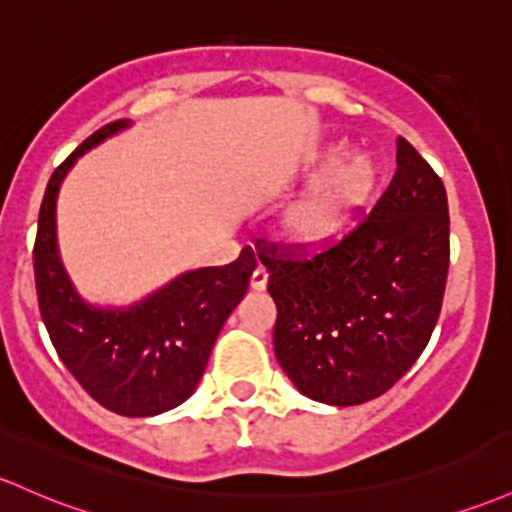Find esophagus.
<instances>
[{"label": "esophagus", "mask_w": 512, "mask_h": 512, "mask_svg": "<svg viewBox=\"0 0 512 512\" xmlns=\"http://www.w3.org/2000/svg\"><path fill=\"white\" fill-rule=\"evenodd\" d=\"M250 286L255 291H262L267 286V269L265 267H257L255 272H252V277H250Z\"/></svg>", "instance_id": "34e87169"}]
</instances>
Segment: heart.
<instances>
[{"label": "heart", "instance_id": "b5f03b06", "mask_svg": "<svg viewBox=\"0 0 512 512\" xmlns=\"http://www.w3.org/2000/svg\"><path fill=\"white\" fill-rule=\"evenodd\" d=\"M342 148L325 155L320 172H330L323 184L301 201L286 218V233L301 245H323L350 223L376 184V170L367 157L342 162Z\"/></svg>", "mask_w": 512, "mask_h": 512}]
</instances>
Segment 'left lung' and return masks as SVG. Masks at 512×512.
Listing matches in <instances>:
<instances>
[{"label":"left lung","mask_w":512,"mask_h":512,"mask_svg":"<svg viewBox=\"0 0 512 512\" xmlns=\"http://www.w3.org/2000/svg\"><path fill=\"white\" fill-rule=\"evenodd\" d=\"M396 165L367 216L338 240L257 245L277 303L274 355L303 396L328 406L389 391L428 347L442 311L445 184L406 138Z\"/></svg>","instance_id":"8db88e82"}]
</instances>
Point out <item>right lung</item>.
<instances>
[{
	"label": "right lung",
	"instance_id": "add662e5",
	"mask_svg": "<svg viewBox=\"0 0 512 512\" xmlns=\"http://www.w3.org/2000/svg\"><path fill=\"white\" fill-rule=\"evenodd\" d=\"M128 126L111 121L50 174L33 272L41 318L55 352L94 401L128 418L165 413L192 396L230 311L245 296L257 260L250 245L223 267L194 269L128 311L87 306L72 289L55 245V196L84 150Z\"/></svg>",
	"mask_w": 512,
	"mask_h": 512
}]
</instances>
